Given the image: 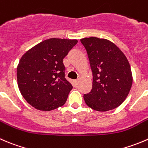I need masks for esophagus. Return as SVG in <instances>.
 <instances>
[{
  "mask_svg": "<svg viewBox=\"0 0 148 148\" xmlns=\"http://www.w3.org/2000/svg\"><path fill=\"white\" fill-rule=\"evenodd\" d=\"M78 79H75V80H74V81H73V84H74V86H76V87H77V84H78Z\"/></svg>",
  "mask_w": 148,
  "mask_h": 148,
  "instance_id": "esophagus-1",
  "label": "esophagus"
}]
</instances>
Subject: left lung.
Listing matches in <instances>:
<instances>
[{"label":"left lung","mask_w":148,"mask_h":148,"mask_svg":"<svg viewBox=\"0 0 148 148\" xmlns=\"http://www.w3.org/2000/svg\"><path fill=\"white\" fill-rule=\"evenodd\" d=\"M80 41L87 51L92 72V88L84 95L85 103L97 111L116 108L127 98L132 84L127 57L108 40L92 37Z\"/></svg>","instance_id":"8db88e82"}]
</instances>
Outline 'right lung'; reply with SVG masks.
I'll return each mask as SVG.
<instances>
[{
  "instance_id": "obj_1",
  "label": "right lung",
  "mask_w": 148,
  "mask_h": 148,
  "mask_svg": "<svg viewBox=\"0 0 148 148\" xmlns=\"http://www.w3.org/2000/svg\"><path fill=\"white\" fill-rule=\"evenodd\" d=\"M77 40L51 38L29 50L17 66L18 89L29 104L45 111L65 104L72 85L65 78L63 59Z\"/></svg>"
}]
</instances>
